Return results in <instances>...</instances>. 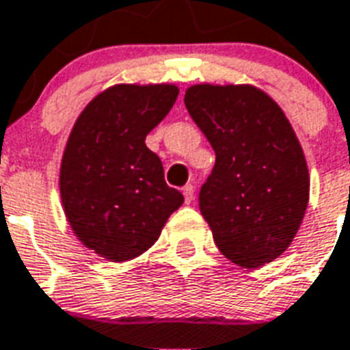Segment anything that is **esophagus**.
<instances>
[{"label":"esophagus","instance_id":"1","mask_svg":"<svg viewBox=\"0 0 350 350\" xmlns=\"http://www.w3.org/2000/svg\"><path fill=\"white\" fill-rule=\"evenodd\" d=\"M183 196H185V204H191L195 200V187L193 185H185L183 187Z\"/></svg>","mask_w":350,"mask_h":350}]
</instances>
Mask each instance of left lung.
Masks as SVG:
<instances>
[{"label":"left lung","instance_id":"8db88e82","mask_svg":"<svg viewBox=\"0 0 350 350\" xmlns=\"http://www.w3.org/2000/svg\"><path fill=\"white\" fill-rule=\"evenodd\" d=\"M183 100L217 155L200 191L215 245L239 267H263L293 243L310 198L308 163L293 126L250 83H198Z\"/></svg>","mask_w":350,"mask_h":350}]
</instances>
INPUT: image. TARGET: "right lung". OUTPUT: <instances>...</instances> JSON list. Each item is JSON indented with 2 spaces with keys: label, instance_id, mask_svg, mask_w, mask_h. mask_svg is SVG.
Segmentation results:
<instances>
[{
  "label": "right lung",
  "instance_id": "right-lung-1",
  "mask_svg": "<svg viewBox=\"0 0 350 350\" xmlns=\"http://www.w3.org/2000/svg\"><path fill=\"white\" fill-rule=\"evenodd\" d=\"M178 94L174 83H116L85 105L70 131L59 168L64 215L81 245L107 261L144 254L183 204L144 142Z\"/></svg>",
  "mask_w": 350,
  "mask_h": 350
}]
</instances>
